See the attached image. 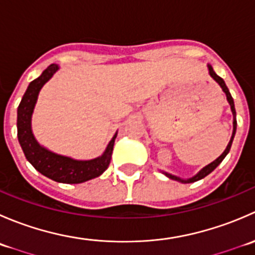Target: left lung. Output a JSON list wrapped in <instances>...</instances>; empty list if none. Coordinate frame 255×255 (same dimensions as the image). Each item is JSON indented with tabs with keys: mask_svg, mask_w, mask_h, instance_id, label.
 <instances>
[{
	"mask_svg": "<svg viewBox=\"0 0 255 255\" xmlns=\"http://www.w3.org/2000/svg\"><path fill=\"white\" fill-rule=\"evenodd\" d=\"M207 69H208V74H210L211 78H212L213 80H215V81L217 82L218 85H220V87H221V89H222V91L225 92V94H226V97H227V101H228V104H230V106H231V111H232V115H233V132H232V137H231L230 143H228L227 148L225 149V151H223V153L221 154V155L218 156V158L216 159V160H213L212 163H210V164H208V165L205 166V168H202L201 170H200L199 173L196 174V175H194V176L189 177V179H182V177L176 176V175H173V174H169V173H166V171H161V173H163L164 175H165V176H168L169 179H171V180H176V181L182 182V184H190V182H195V181H197V180L204 179V177H205V176H207L208 174L212 173V171L215 170V169L217 168V166L220 165L221 163H222V160H223V159L226 158V155H227V154L230 153L231 145H232L233 138H235V134H236V129H237V118H236L235 101H233L232 96H231L230 90H228V87L226 86V84H225V81H223V79H222V78H220V76H218L217 74H216L215 71H213V68H212V66L210 65V64H207Z\"/></svg>",
	"mask_w": 255,
	"mask_h": 255,
	"instance_id": "left-lung-1",
	"label": "left lung"
}]
</instances>
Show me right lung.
Masks as SVG:
<instances>
[{
    "mask_svg": "<svg viewBox=\"0 0 255 255\" xmlns=\"http://www.w3.org/2000/svg\"><path fill=\"white\" fill-rule=\"evenodd\" d=\"M59 65L51 64L28 85L17 110V135L27 160L44 176L63 184H81L104 174L111 161L113 144L117 132L100 156L89 160H79L71 156L54 153L35 139L32 130V116L42 87L59 70Z\"/></svg>",
    "mask_w": 255,
    "mask_h": 255,
    "instance_id": "add662e5",
    "label": "right lung"
}]
</instances>
